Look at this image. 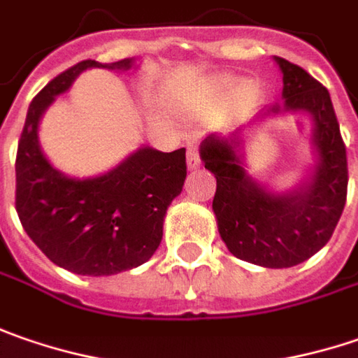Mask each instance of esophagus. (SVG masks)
Listing matches in <instances>:
<instances>
[{
    "label": "esophagus",
    "instance_id": "esophagus-1",
    "mask_svg": "<svg viewBox=\"0 0 358 358\" xmlns=\"http://www.w3.org/2000/svg\"><path fill=\"white\" fill-rule=\"evenodd\" d=\"M188 168L190 170H196V168H200V152L198 148H188Z\"/></svg>",
    "mask_w": 358,
    "mask_h": 358
}]
</instances>
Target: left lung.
<instances>
[{"mask_svg":"<svg viewBox=\"0 0 358 358\" xmlns=\"http://www.w3.org/2000/svg\"><path fill=\"white\" fill-rule=\"evenodd\" d=\"M282 70V98L268 112H306L315 120L319 166L313 180L287 194H271L246 176L236 150L241 138L208 136L200 156L216 178L212 210L228 250L266 268H288L331 241L347 202V148L329 90L301 66L274 57Z\"/></svg>","mask_w":358,"mask_h":358,"instance_id":"obj_1","label":"left lung"}]
</instances>
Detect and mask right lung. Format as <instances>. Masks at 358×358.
I'll use <instances>...</instances> for the list:
<instances>
[{
	"label": "right lung",
	"mask_w": 358,
	"mask_h": 358,
	"mask_svg": "<svg viewBox=\"0 0 358 358\" xmlns=\"http://www.w3.org/2000/svg\"><path fill=\"white\" fill-rule=\"evenodd\" d=\"M84 59L59 73L29 103L15 158V210L27 236L54 264L87 276H108L144 264L160 246L166 210L186 180V148L138 150L98 178H68L38 144L43 110L87 68L128 70Z\"/></svg>",
	"instance_id": "add662e5"
}]
</instances>
